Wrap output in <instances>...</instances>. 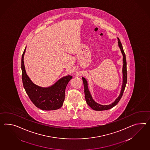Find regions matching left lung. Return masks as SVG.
Instances as JSON below:
<instances>
[{
	"label": "left lung",
	"mask_w": 150,
	"mask_h": 150,
	"mask_svg": "<svg viewBox=\"0 0 150 150\" xmlns=\"http://www.w3.org/2000/svg\"><path fill=\"white\" fill-rule=\"evenodd\" d=\"M118 40V45L120 49L121 53L123 56V67H122V75H123V81H122V87L121 89L120 94L119 96L117 97V98L116 99L114 102H113L112 103L110 104L109 105H100L98 103L95 102V101L93 100L92 96H91V94L90 91H89L88 87V83L86 79L82 77V80L83 82V84H84V94H85V99L86 100L87 103L88 104L89 106H90L93 110H110V108H113V107L117 105V103L119 102L122 96L123 95L124 91L126 87V84L127 83V63H126V55L125 54L124 49L122 48V45L121 43L120 40L117 38Z\"/></svg>",
	"instance_id": "left-lung-1"
}]
</instances>
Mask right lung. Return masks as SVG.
Here are the masks:
<instances>
[{
    "label": "right lung",
    "instance_id": "1",
    "mask_svg": "<svg viewBox=\"0 0 150 150\" xmlns=\"http://www.w3.org/2000/svg\"><path fill=\"white\" fill-rule=\"evenodd\" d=\"M22 57V81L26 93L30 99L37 108L44 110H58L63 105L65 98L66 88L72 76L63 77L55 84L47 88H43L34 84L26 73L24 63V56Z\"/></svg>",
    "mask_w": 150,
    "mask_h": 150
}]
</instances>
